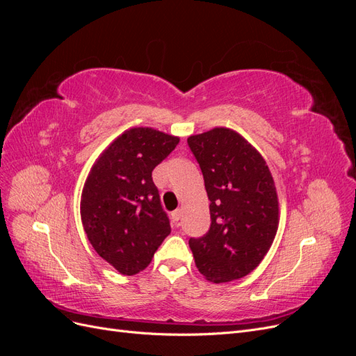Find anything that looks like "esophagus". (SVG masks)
<instances>
[{"label":"esophagus","instance_id":"34e87169","mask_svg":"<svg viewBox=\"0 0 356 356\" xmlns=\"http://www.w3.org/2000/svg\"><path fill=\"white\" fill-rule=\"evenodd\" d=\"M181 217H182V211L181 209H177V211H174L170 213V218H172V221H174L175 224L181 220Z\"/></svg>","mask_w":356,"mask_h":356}]
</instances>
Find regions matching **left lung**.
<instances>
[{"label":"left lung","mask_w":356,"mask_h":356,"mask_svg":"<svg viewBox=\"0 0 356 356\" xmlns=\"http://www.w3.org/2000/svg\"><path fill=\"white\" fill-rule=\"evenodd\" d=\"M187 144L203 174L211 227L188 245L199 272L211 282L251 273L277 230V195L264 159L234 131L215 127Z\"/></svg>","instance_id":"8db88e82"}]
</instances>
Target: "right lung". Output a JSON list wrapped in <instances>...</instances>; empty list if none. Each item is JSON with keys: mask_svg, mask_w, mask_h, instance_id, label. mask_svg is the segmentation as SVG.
Returning <instances> with one entry per match:
<instances>
[{"mask_svg": "<svg viewBox=\"0 0 356 356\" xmlns=\"http://www.w3.org/2000/svg\"><path fill=\"white\" fill-rule=\"evenodd\" d=\"M179 138L135 127L118 136L93 165L81 195V221L95 251L122 275L152 263L170 233L152 174Z\"/></svg>", "mask_w": 356, "mask_h": 356, "instance_id": "obj_1", "label": "right lung"}]
</instances>
